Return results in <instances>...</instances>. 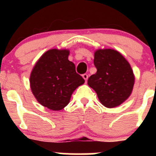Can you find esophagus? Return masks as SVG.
<instances>
[{
	"label": "esophagus",
	"instance_id": "esophagus-1",
	"mask_svg": "<svg viewBox=\"0 0 156 156\" xmlns=\"http://www.w3.org/2000/svg\"><path fill=\"white\" fill-rule=\"evenodd\" d=\"M83 78L85 80V82H87V79H88L87 74H83Z\"/></svg>",
	"mask_w": 156,
	"mask_h": 156
}]
</instances>
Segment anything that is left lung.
I'll return each instance as SVG.
<instances>
[{"mask_svg": "<svg viewBox=\"0 0 156 156\" xmlns=\"http://www.w3.org/2000/svg\"><path fill=\"white\" fill-rule=\"evenodd\" d=\"M94 64L97 73L90 76L87 84L97 93L100 102L115 108L129 97L134 84L131 66L123 56L113 49H98Z\"/></svg>", "mask_w": 156, "mask_h": 156, "instance_id": "obj_1", "label": "left lung"}]
</instances>
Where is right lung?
<instances>
[{"mask_svg":"<svg viewBox=\"0 0 156 156\" xmlns=\"http://www.w3.org/2000/svg\"><path fill=\"white\" fill-rule=\"evenodd\" d=\"M69 51L51 49L37 62L30 77L31 90L37 101L53 111L64 108L72 94L84 83L76 72L73 62L69 61Z\"/></svg>","mask_w":156,"mask_h":156,"instance_id":"obj_1","label":"right lung"}]
</instances>
